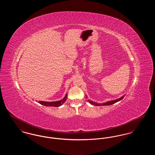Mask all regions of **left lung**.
<instances>
[{
  "instance_id": "obj_1",
  "label": "left lung",
  "mask_w": 155,
  "mask_h": 155,
  "mask_svg": "<svg viewBox=\"0 0 155 155\" xmlns=\"http://www.w3.org/2000/svg\"><path fill=\"white\" fill-rule=\"evenodd\" d=\"M124 96H125V95H123V96L120 97V98H118L117 99H115V100H113V101H108V102H106L102 103H97V102H93V101H90V100H89V99H88V101L89 102L91 103V104H92V105H94V106H109V105L113 104H114V103H116V102H117L120 101L121 100H122V99H123V97H124ZM86 97L88 98V97L87 96H86Z\"/></svg>"
}]
</instances>
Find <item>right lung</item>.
<instances>
[{"mask_svg": "<svg viewBox=\"0 0 155 155\" xmlns=\"http://www.w3.org/2000/svg\"><path fill=\"white\" fill-rule=\"evenodd\" d=\"M67 98V94L63 97V99L58 101H54V102H45V101H39L38 103H40L42 105H44L46 106H53V107H59L61 106L63 103L66 101Z\"/></svg>", "mask_w": 155, "mask_h": 155, "instance_id": "1", "label": "right lung"}]
</instances>
